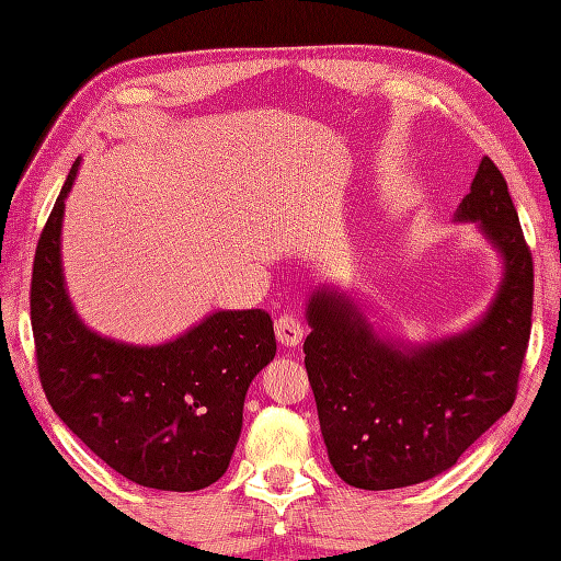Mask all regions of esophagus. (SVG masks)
Segmentation results:
<instances>
[{
  "label": "esophagus",
  "mask_w": 561,
  "mask_h": 561,
  "mask_svg": "<svg viewBox=\"0 0 561 561\" xmlns=\"http://www.w3.org/2000/svg\"><path fill=\"white\" fill-rule=\"evenodd\" d=\"M274 332H277V340L284 344V347H296V344L304 340L301 320L289 313H284L274 320Z\"/></svg>",
  "instance_id": "esophagus-1"
}]
</instances>
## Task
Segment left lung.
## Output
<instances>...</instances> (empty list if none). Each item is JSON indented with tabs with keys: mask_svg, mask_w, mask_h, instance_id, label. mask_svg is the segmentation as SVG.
<instances>
[{
	"mask_svg": "<svg viewBox=\"0 0 561 561\" xmlns=\"http://www.w3.org/2000/svg\"><path fill=\"white\" fill-rule=\"evenodd\" d=\"M458 221L504 255V282L472 330L426 347L378 340L340 291L308 301L304 342L320 432L340 478L359 490H398L448 470L518 392L533 325V255L502 171L484 157Z\"/></svg>",
	"mask_w": 561,
	"mask_h": 561,
	"instance_id": "left-lung-1",
	"label": "left lung"
}]
</instances>
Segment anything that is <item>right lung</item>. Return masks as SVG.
<instances>
[{
    "instance_id": "add662e5",
    "label": "right lung",
    "mask_w": 561,
    "mask_h": 561,
    "mask_svg": "<svg viewBox=\"0 0 561 561\" xmlns=\"http://www.w3.org/2000/svg\"><path fill=\"white\" fill-rule=\"evenodd\" d=\"M71 165L35 248L31 328L55 414L115 472L163 492H195L229 468L250 380L277 352L262 308L219 311L159 347L105 340L77 318L59 262Z\"/></svg>"
}]
</instances>
